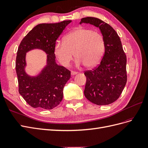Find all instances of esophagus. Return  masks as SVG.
I'll use <instances>...</instances> for the list:
<instances>
[{
	"label": "esophagus",
	"instance_id": "34e87169",
	"mask_svg": "<svg viewBox=\"0 0 148 148\" xmlns=\"http://www.w3.org/2000/svg\"><path fill=\"white\" fill-rule=\"evenodd\" d=\"M78 73L77 72H75V71H71V75H74L75 74H77Z\"/></svg>",
	"mask_w": 148,
	"mask_h": 148
}]
</instances>
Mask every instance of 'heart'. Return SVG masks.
I'll return each instance as SVG.
<instances>
[{
	"label": "heart",
	"instance_id": "1",
	"mask_svg": "<svg viewBox=\"0 0 148 148\" xmlns=\"http://www.w3.org/2000/svg\"><path fill=\"white\" fill-rule=\"evenodd\" d=\"M104 49V38L100 32L78 27L68 33L63 42L56 44L54 54L64 66H69L74 54L77 66L83 64L87 68H91L100 62Z\"/></svg>",
	"mask_w": 148,
	"mask_h": 148
}]
</instances>
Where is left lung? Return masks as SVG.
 <instances>
[{
	"label": "left lung",
	"instance_id": "left-lung-1",
	"mask_svg": "<svg viewBox=\"0 0 148 148\" xmlns=\"http://www.w3.org/2000/svg\"><path fill=\"white\" fill-rule=\"evenodd\" d=\"M86 23L99 27L104 40L105 52L99 65L86 71L84 96L97 105H108L119 97L127 82L126 56L119 36L110 25L99 18L87 17L80 24Z\"/></svg>",
	"mask_w": 148,
	"mask_h": 148
}]
</instances>
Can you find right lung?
<instances>
[{
    "label": "right lung",
    "mask_w": 148,
    "mask_h": 148,
    "mask_svg": "<svg viewBox=\"0 0 148 148\" xmlns=\"http://www.w3.org/2000/svg\"><path fill=\"white\" fill-rule=\"evenodd\" d=\"M71 21L38 24L24 37L18 46L16 62L18 92L32 108L52 109L62 99L63 89L71 77V71L56 64L54 46ZM36 48L48 54L47 64L37 76L31 77L25 71V56L27 51Z\"/></svg>",
    "instance_id": "right-lung-1"
}]
</instances>
